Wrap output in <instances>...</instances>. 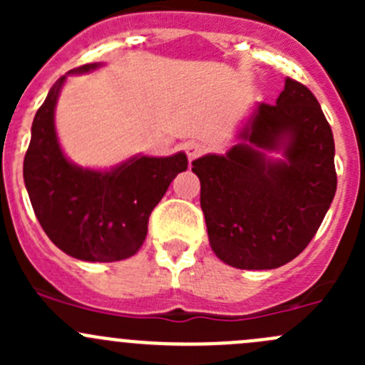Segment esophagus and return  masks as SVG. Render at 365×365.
<instances>
[{
    "label": "esophagus",
    "instance_id": "1",
    "mask_svg": "<svg viewBox=\"0 0 365 365\" xmlns=\"http://www.w3.org/2000/svg\"><path fill=\"white\" fill-rule=\"evenodd\" d=\"M203 152H205V146L201 145V143L190 141L185 145V153H187V157H189V160H194L196 157H200Z\"/></svg>",
    "mask_w": 365,
    "mask_h": 365
}]
</instances>
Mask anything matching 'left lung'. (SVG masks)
<instances>
[{
  "instance_id": "obj_1",
  "label": "left lung",
  "mask_w": 365,
  "mask_h": 365,
  "mask_svg": "<svg viewBox=\"0 0 365 365\" xmlns=\"http://www.w3.org/2000/svg\"><path fill=\"white\" fill-rule=\"evenodd\" d=\"M334 153L332 128L316 97L286 77L277 102L256 106L226 155L192 162L215 256L240 270H272L295 259L336 196Z\"/></svg>"
}]
</instances>
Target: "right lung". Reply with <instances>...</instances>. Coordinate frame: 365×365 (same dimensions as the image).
I'll list each match as a JSON object with an SVG mask.
<instances>
[{"label":"right lung","instance_id":"right-lung-1","mask_svg":"<svg viewBox=\"0 0 365 365\" xmlns=\"http://www.w3.org/2000/svg\"><path fill=\"white\" fill-rule=\"evenodd\" d=\"M98 67L83 65L68 73ZM67 76L54 83L33 120L23 168L26 190L42 230L65 254L101 263L127 259L141 249L150 213L189 162L183 152L135 155L108 171L70 162L54 127V109Z\"/></svg>","mask_w":365,"mask_h":365}]
</instances>
